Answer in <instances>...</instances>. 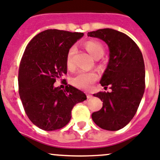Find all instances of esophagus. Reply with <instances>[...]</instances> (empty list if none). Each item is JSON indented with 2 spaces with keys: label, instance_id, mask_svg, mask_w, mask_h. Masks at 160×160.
Returning <instances> with one entry per match:
<instances>
[{
  "label": "esophagus",
  "instance_id": "1",
  "mask_svg": "<svg viewBox=\"0 0 160 160\" xmlns=\"http://www.w3.org/2000/svg\"><path fill=\"white\" fill-rule=\"evenodd\" d=\"M92 97V95H91V94H89V93H87V98H91Z\"/></svg>",
  "mask_w": 160,
  "mask_h": 160
}]
</instances>
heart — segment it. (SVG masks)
<instances>
[{"label":"heart","mask_w":160,"mask_h":160,"mask_svg":"<svg viewBox=\"0 0 160 160\" xmlns=\"http://www.w3.org/2000/svg\"><path fill=\"white\" fill-rule=\"evenodd\" d=\"M85 48L95 59L102 58L104 54V48L98 42L89 41L85 44ZM75 46H72L68 51L66 57V65L69 69L74 68L73 55L75 53ZM98 79V75L94 72H80L72 79L73 84L80 89H89L92 83Z\"/></svg>","instance_id":"1"}]
</instances>
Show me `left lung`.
Wrapping results in <instances>:
<instances>
[{
    "mask_svg": "<svg viewBox=\"0 0 160 160\" xmlns=\"http://www.w3.org/2000/svg\"><path fill=\"white\" fill-rule=\"evenodd\" d=\"M105 42L110 50L109 63L100 80L110 85V92H99L94 96L103 102L102 107L92 114L101 129L116 131L132 119L145 88V68L142 53L135 42L124 33L110 28L88 33Z\"/></svg>",
    "mask_w": 160,
    "mask_h": 160,
    "instance_id": "left-lung-1",
    "label": "left lung"
}]
</instances>
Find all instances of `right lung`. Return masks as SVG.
Masks as SVG:
<instances>
[{
    "label": "right lung",
    "mask_w": 160,
    "mask_h": 160,
    "mask_svg": "<svg viewBox=\"0 0 160 160\" xmlns=\"http://www.w3.org/2000/svg\"><path fill=\"white\" fill-rule=\"evenodd\" d=\"M83 35L46 30L35 35L25 49L19 68V94L27 115L39 129L63 128L71 119L73 107L87 99L83 92L67 83L64 89L53 86L57 79L67 73V53Z\"/></svg>",
    "instance_id": "add662e5"
}]
</instances>
